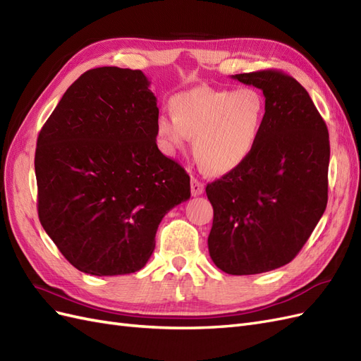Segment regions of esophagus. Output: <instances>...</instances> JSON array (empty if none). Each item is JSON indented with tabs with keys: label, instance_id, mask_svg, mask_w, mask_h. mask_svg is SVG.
Masks as SVG:
<instances>
[{
	"label": "esophagus",
	"instance_id": "obj_1",
	"mask_svg": "<svg viewBox=\"0 0 361 361\" xmlns=\"http://www.w3.org/2000/svg\"><path fill=\"white\" fill-rule=\"evenodd\" d=\"M190 192H192V197H200L204 192V184L201 181H198L197 178H192L190 180Z\"/></svg>",
	"mask_w": 361,
	"mask_h": 361
}]
</instances>
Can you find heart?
<instances>
[{
	"label": "heart",
	"mask_w": 361,
	"mask_h": 361,
	"mask_svg": "<svg viewBox=\"0 0 361 361\" xmlns=\"http://www.w3.org/2000/svg\"><path fill=\"white\" fill-rule=\"evenodd\" d=\"M172 116L160 115L157 136L169 154L184 151L190 139L201 166L213 175L231 172L250 157L262 135L266 106L252 87L198 86L171 99Z\"/></svg>",
	"instance_id": "1"
}]
</instances>
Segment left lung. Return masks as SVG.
<instances>
[{"label":"left lung","instance_id":"left-lung-1","mask_svg":"<svg viewBox=\"0 0 361 361\" xmlns=\"http://www.w3.org/2000/svg\"><path fill=\"white\" fill-rule=\"evenodd\" d=\"M231 78L263 90L266 115L250 157L205 188L213 205L209 252L221 271L254 275L292 262L322 218L329 137L295 78L272 69Z\"/></svg>","mask_w":361,"mask_h":361}]
</instances>
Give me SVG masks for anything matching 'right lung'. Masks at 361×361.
Instances as JSON below:
<instances>
[{
  "label": "right lung",
  "instance_id": "1",
  "mask_svg": "<svg viewBox=\"0 0 361 361\" xmlns=\"http://www.w3.org/2000/svg\"><path fill=\"white\" fill-rule=\"evenodd\" d=\"M142 71L102 66L69 86L37 137V213L78 271H140L171 209L190 198V178L163 156L157 98Z\"/></svg>",
  "mask_w": 361,
  "mask_h": 361
}]
</instances>
